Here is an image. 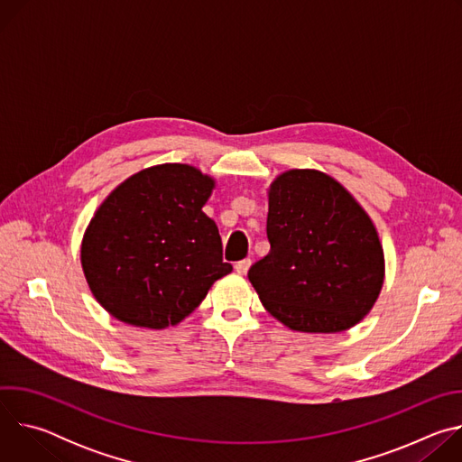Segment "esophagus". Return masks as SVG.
I'll list each match as a JSON object with an SVG mask.
<instances>
[{
    "label": "esophagus",
    "instance_id": "obj_1",
    "mask_svg": "<svg viewBox=\"0 0 462 462\" xmlns=\"http://www.w3.org/2000/svg\"><path fill=\"white\" fill-rule=\"evenodd\" d=\"M250 265H252L250 259H243V261H237V263H236L234 269H236L237 274H246L248 269H250Z\"/></svg>",
    "mask_w": 462,
    "mask_h": 462
}]
</instances>
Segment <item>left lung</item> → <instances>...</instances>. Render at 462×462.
<instances>
[{
  "label": "left lung",
  "instance_id": "left-lung-1",
  "mask_svg": "<svg viewBox=\"0 0 462 462\" xmlns=\"http://www.w3.org/2000/svg\"><path fill=\"white\" fill-rule=\"evenodd\" d=\"M271 252L248 280L278 321L300 333H342L376 303L385 259L364 207L335 177L292 168L267 189Z\"/></svg>",
  "mask_w": 462,
  "mask_h": 462
}]
</instances>
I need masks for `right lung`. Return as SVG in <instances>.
I'll return each instance as SVG.
<instances>
[{
    "label": "right lung",
    "instance_id": "right-lung-1",
    "mask_svg": "<svg viewBox=\"0 0 462 462\" xmlns=\"http://www.w3.org/2000/svg\"><path fill=\"white\" fill-rule=\"evenodd\" d=\"M214 188L199 168L166 162L127 177L102 201L84 232L80 263L113 318L161 331L232 273L217 225L203 212Z\"/></svg>",
    "mask_w": 462,
    "mask_h": 462
}]
</instances>
